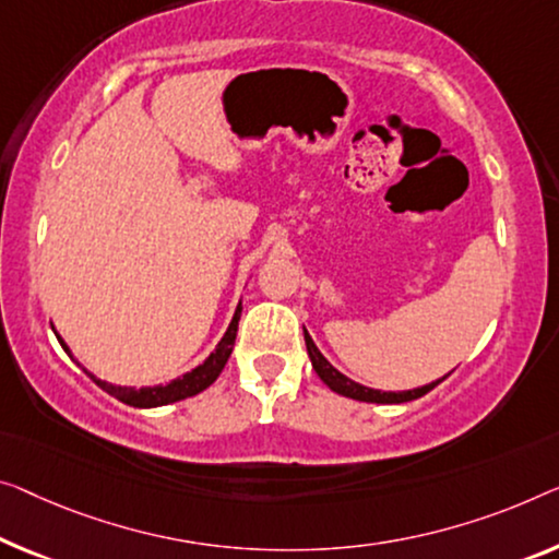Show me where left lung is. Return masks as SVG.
Segmentation results:
<instances>
[{"mask_svg": "<svg viewBox=\"0 0 559 559\" xmlns=\"http://www.w3.org/2000/svg\"><path fill=\"white\" fill-rule=\"evenodd\" d=\"M304 338H306V352H308V359H311L313 371L319 373V379L326 384L331 391H336L341 396H348V399H356V402H366V404H404V402H414V399H419L424 394H429L431 389H435L441 379L431 381V384H424V386H416V389H406V391H381V389H369L359 384V381L348 379L341 373L336 366H331L326 356L319 352V346L313 344V338L308 336V331L304 329Z\"/></svg>", "mask_w": 559, "mask_h": 559, "instance_id": "1", "label": "left lung"}]
</instances>
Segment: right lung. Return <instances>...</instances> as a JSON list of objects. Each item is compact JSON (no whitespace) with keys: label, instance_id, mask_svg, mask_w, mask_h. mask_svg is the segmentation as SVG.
<instances>
[{"label":"right lung","instance_id":"add662e5","mask_svg":"<svg viewBox=\"0 0 559 559\" xmlns=\"http://www.w3.org/2000/svg\"><path fill=\"white\" fill-rule=\"evenodd\" d=\"M240 311H243V306H236V313H233V319L228 323L226 333H223V338L215 344V348L211 352V356L203 364H198L195 369H190L182 373V377L168 381V384H157V386H143V389H135V386H120V384H107V381L97 379L93 371H87L85 366H82L78 359H74L70 346L64 344L60 333H57V341H60L62 348L67 354H70V359L80 366L82 371L87 373L90 379L95 381V384L107 391V394L118 399V402L128 404V406H135V409H155V406H165V404H175V402H182V399L188 396H195L200 391H205L207 386L213 384L215 379L221 377L223 366H226L228 356L233 352V344H236V333H238V321H240Z\"/></svg>","mask_w":559,"mask_h":559}]
</instances>
